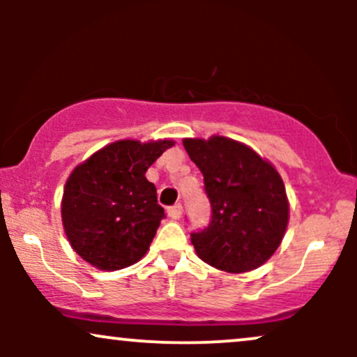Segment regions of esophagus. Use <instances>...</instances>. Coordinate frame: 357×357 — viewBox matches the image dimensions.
I'll return each mask as SVG.
<instances>
[{
    "label": "esophagus",
    "mask_w": 357,
    "mask_h": 357,
    "mask_svg": "<svg viewBox=\"0 0 357 357\" xmlns=\"http://www.w3.org/2000/svg\"><path fill=\"white\" fill-rule=\"evenodd\" d=\"M167 215H169L173 220H179L183 216V206L179 203L174 204V206H169L167 208Z\"/></svg>",
    "instance_id": "1"
}]
</instances>
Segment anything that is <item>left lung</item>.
<instances>
[{"mask_svg":"<svg viewBox=\"0 0 357 357\" xmlns=\"http://www.w3.org/2000/svg\"><path fill=\"white\" fill-rule=\"evenodd\" d=\"M211 203V221L191 233L196 255L211 267L243 273L275 253L289 225V199L278 171L252 147L211 136L184 139Z\"/></svg>","mask_w":357,"mask_h":357,"instance_id":"left-lung-1","label":"left lung"}]
</instances>
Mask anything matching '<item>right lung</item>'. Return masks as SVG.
<instances>
[{
  "label": "right lung",
  "instance_id": "obj_1",
  "mask_svg": "<svg viewBox=\"0 0 357 357\" xmlns=\"http://www.w3.org/2000/svg\"><path fill=\"white\" fill-rule=\"evenodd\" d=\"M174 141H116L68 176L61 221L72 248L93 267L121 270L146 255L165 208L146 171Z\"/></svg>",
  "mask_w": 357,
  "mask_h": 357
}]
</instances>
